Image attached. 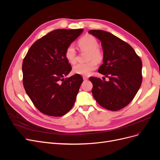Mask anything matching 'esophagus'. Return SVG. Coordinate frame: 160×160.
Returning a JSON list of instances; mask_svg holds the SVG:
<instances>
[{"mask_svg":"<svg viewBox=\"0 0 160 160\" xmlns=\"http://www.w3.org/2000/svg\"><path fill=\"white\" fill-rule=\"evenodd\" d=\"M83 80H88V77H85V76H83Z\"/></svg>","mask_w":160,"mask_h":160,"instance_id":"obj_1","label":"esophagus"}]
</instances>
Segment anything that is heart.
I'll list each match as a JSON object with an SVG mask.
<instances>
[{
    "label": "heart",
    "instance_id": "heart-1",
    "mask_svg": "<svg viewBox=\"0 0 160 160\" xmlns=\"http://www.w3.org/2000/svg\"><path fill=\"white\" fill-rule=\"evenodd\" d=\"M78 45L81 50L88 51V60L85 63H79L72 68V72L75 74L81 75H89L91 71L97 68V61H100L103 59V53L98 47L99 43L96 38L90 35H87L81 37L78 41ZM65 57L70 63L74 64L77 61V52L72 45L67 46L65 51Z\"/></svg>",
    "mask_w": 160,
    "mask_h": 160
}]
</instances>
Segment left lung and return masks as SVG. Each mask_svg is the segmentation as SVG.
Here are the masks:
<instances>
[{
	"label": "left lung",
	"mask_w": 160,
	"mask_h": 160,
	"mask_svg": "<svg viewBox=\"0 0 160 160\" xmlns=\"http://www.w3.org/2000/svg\"><path fill=\"white\" fill-rule=\"evenodd\" d=\"M89 32L101 41L103 63L98 72L109 81L90 77L92 94L101 107L110 111L124 108L131 101L142 82V62L128 42L109 32L91 30Z\"/></svg>",
	"instance_id": "left-lung-1"
}]
</instances>
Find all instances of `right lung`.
I'll return each instance as SVG.
<instances>
[{
  "instance_id": "add662e5",
  "label": "right lung",
  "mask_w": 160,
  "mask_h": 160,
  "mask_svg": "<svg viewBox=\"0 0 160 160\" xmlns=\"http://www.w3.org/2000/svg\"><path fill=\"white\" fill-rule=\"evenodd\" d=\"M83 31V28L52 31L34 42L24 58V88L43 114L60 117L75 103L83 79L79 74L64 78L72 69L65 51Z\"/></svg>"
}]
</instances>
